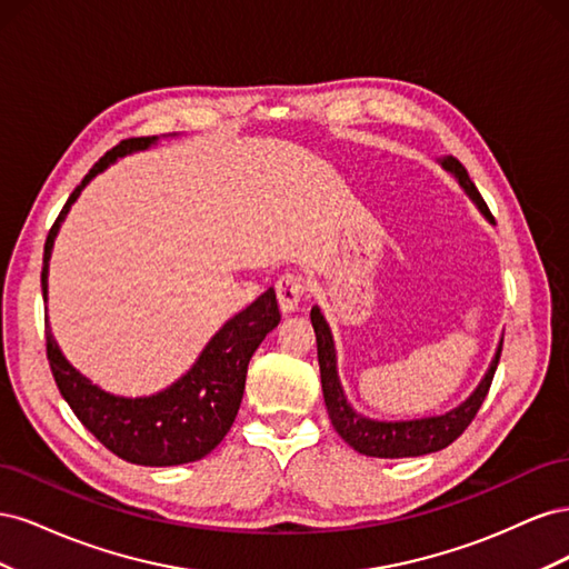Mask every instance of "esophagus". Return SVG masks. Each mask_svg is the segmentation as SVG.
<instances>
[{"mask_svg": "<svg viewBox=\"0 0 569 569\" xmlns=\"http://www.w3.org/2000/svg\"><path fill=\"white\" fill-rule=\"evenodd\" d=\"M274 291H278V301L284 313H291L295 308H299L303 295H306V280L299 272H284L280 274L278 284H274Z\"/></svg>", "mask_w": 569, "mask_h": 569, "instance_id": "esophagus-1", "label": "esophagus"}]
</instances>
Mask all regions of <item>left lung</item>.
<instances>
[{
    "label": "left lung",
    "mask_w": 569,
    "mask_h": 569,
    "mask_svg": "<svg viewBox=\"0 0 569 569\" xmlns=\"http://www.w3.org/2000/svg\"><path fill=\"white\" fill-rule=\"evenodd\" d=\"M441 166L446 170H451V173L458 178L460 187L479 206V211L493 222V216L489 211L487 201L481 199L479 189L470 180L465 166L456 157L443 159ZM311 322H313L316 341H318V363H320V380H322L327 416H330L337 435L347 441L351 449H356L363 456H372V458H412V456L441 451L449 443H453L465 432V429L470 427V422L477 416V410L481 408V403H485L489 387L493 382V372L498 368V360H501V349H503V341H501L498 343L496 358L491 360V368L485 375V380L479 382V387L475 389V393L468 401L449 410L446 416L422 418V420H403V422H377V420L358 416V412L347 403V396H343L339 377H337L335 341L330 335V327H327L318 306L311 308Z\"/></svg>",
    "instance_id": "8db88e82"
}]
</instances>
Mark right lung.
<instances>
[{"label":"right lung","mask_w":569,"mask_h":569,"mask_svg":"<svg viewBox=\"0 0 569 569\" xmlns=\"http://www.w3.org/2000/svg\"><path fill=\"white\" fill-rule=\"evenodd\" d=\"M153 142L157 137H130L118 142L73 189L44 242L42 297H47V263L59 222L71 209L80 189L118 157L147 149ZM278 299H274V289H268L242 313L222 325V330L209 341L194 368L182 380L144 399H123V396H111L94 387L63 358L49 327L44 332L47 360L66 403L111 453L134 465L166 468V465L201 460L230 432L244 396L249 360L258 343L278 327Z\"/></svg>","instance_id":"obj_1"}]
</instances>
